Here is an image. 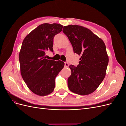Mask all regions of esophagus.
Segmentation results:
<instances>
[{
  "label": "esophagus",
  "instance_id": "34e87169",
  "mask_svg": "<svg viewBox=\"0 0 126 126\" xmlns=\"http://www.w3.org/2000/svg\"><path fill=\"white\" fill-rule=\"evenodd\" d=\"M64 66L66 67H68V66H69V63H68L67 62H65V63H64Z\"/></svg>",
  "mask_w": 126,
  "mask_h": 126
}]
</instances>
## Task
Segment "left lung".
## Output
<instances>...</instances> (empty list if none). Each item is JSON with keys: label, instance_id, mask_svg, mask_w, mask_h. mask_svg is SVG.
I'll return each mask as SVG.
<instances>
[{"label": "left lung", "instance_id": "1", "mask_svg": "<svg viewBox=\"0 0 126 126\" xmlns=\"http://www.w3.org/2000/svg\"><path fill=\"white\" fill-rule=\"evenodd\" d=\"M74 53L81 56L79 64L69 66L71 74L68 86L72 93L87 95L93 93L104 80L109 59L104 42L86 28L78 25L64 26Z\"/></svg>", "mask_w": 126, "mask_h": 126}]
</instances>
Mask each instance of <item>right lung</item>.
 Wrapping results in <instances>:
<instances>
[{"label":"right lung","instance_id":"obj_1","mask_svg":"<svg viewBox=\"0 0 126 126\" xmlns=\"http://www.w3.org/2000/svg\"><path fill=\"white\" fill-rule=\"evenodd\" d=\"M63 27L58 24L40 25L22 42L19 55L21 75L29 89L39 96L54 91L55 78L64 67L62 61L49 60L45 55L48 50L54 51V38Z\"/></svg>","mask_w":126,"mask_h":126}]
</instances>
